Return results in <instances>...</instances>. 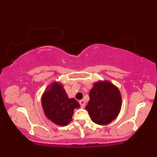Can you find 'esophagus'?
Returning <instances> with one entry per match:
<instances>
[{"label": "esophagus", "mask_w": 157, "mask_h": 157, "mask_svg": "<svg viewBox=\"0 0 157 157\" xmlns=\"http://www.w3.org/2000/svg\"><path fill=\"white\" fill-rule=\"evenodd\" d=\"M79 103L80 104V105L82 106V107H84L85 105H86V101H85L84 100H81L79 101Z\"/></svg>", "instance_id": "obj_1"}]
</instances>
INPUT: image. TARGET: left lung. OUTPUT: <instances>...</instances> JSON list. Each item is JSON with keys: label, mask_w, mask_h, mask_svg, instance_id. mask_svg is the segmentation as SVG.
<instances>
[{"label": "left lung", "mask_w": 157, "mask_h": 157, "mask_svg": "<svg viewBox=\"0 0 157 157\" xmlns=\"http://www.w3.org/2000/svg\"><path fill=\"white\" fill-rule=\"evenodd\" d=\"M86 106L91 120L98 125H107L116 119L122 106L120 90L109 81H99L89 92Z\"/></svg>", "instance_id": "left-lung-1"}]
</instances>
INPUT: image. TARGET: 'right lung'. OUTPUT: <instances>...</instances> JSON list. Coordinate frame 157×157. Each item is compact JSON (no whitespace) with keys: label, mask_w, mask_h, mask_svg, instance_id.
Returning a JSON list of instances; mask_svg holds the SVG:
<instances>
[{"label":"right lung","mask_w":157,"mask_h":157,"mask_svg":"<svg viewBox=\"0 0 157 157\" xmlns=\"http://www.w3.org/2000/svg\"><path fill=\"white\" fill-rule=\"evenodd\" d=\"M46 117L56 125H67L72 119L74 110L80 104L74 98H68L63 86L54 82L48 86L41 99Z\"/></svg>","instance_id":"1"}]
</instances>
